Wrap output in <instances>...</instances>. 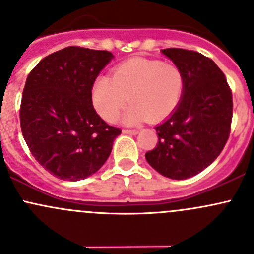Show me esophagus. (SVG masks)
<instances>
[{
  "label": "esophagus",
  "mask_w": 254,
  "mask_h": 254,
  "mask_svg": "<svg viewBox=\"0 0 254 254\" xmlns=\"http://www.w3.org/2000/svg\"><path fill=\"white\" fill-rule=\"evenodd\" d=\"M123 132L127 135H137L139 134V131H137V130H123Z\"/></svg>",
  "instance_id": "1"
}]
</instances>
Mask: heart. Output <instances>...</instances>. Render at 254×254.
<instances>
[{"mask_svg": "<svg viewBox=\"0 0 254 254\" xmlns=\"http://www.w3.org/2000/svg\"><path fill=\"white\" fill-rule=\"evenodd\" d=\"M184 91V75L175 64L136 58L114 68L113 78L99 76L92 89L96 111L107 122H114L129 101L131 106L123 122L136 125L146 118L160 120L178 106Z\"/></svg>", "mask_w": 254, "mask_h": 254, "instance_id": "b5f03b06", "label": "heart"}]
</instances>
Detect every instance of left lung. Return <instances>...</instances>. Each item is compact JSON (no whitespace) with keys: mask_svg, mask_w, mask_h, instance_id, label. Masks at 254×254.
<instances>
[{"mask_svg":"<svg viewBox=\"0 0 254 254\" xmlns=\"http://www.w3.org/2000/svg\"><path fill=\"white\" fill-rule=\"evenodd\" d=\"M184 75L177 108L155 127L157 146L146 161L160 175L187 179L211 165L224 148L232 119V93L225 75L211 59L186 49H163Z\"/></svg>","mask_w":254,"mask_h":254,"instance_id":"obj_1","label":"left lung"}]
</instances>
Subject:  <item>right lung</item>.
<instances>
[{
	"mask_svg": "<svg viewBox=\"0 0 254 254\" xmlns=\"http://www.w3.org/2000/svg\"><path fill=\"white\" fill-rule=\"evenodd\" d=\"M113 58L106 50L67 47L39 61L25 81L19 112L23 137L35 160L63 181L96 173L122 132L92 104L94 81Z\"/></svg>",
	"mask_w": 254,
	"mask_h": 254,
	"instance_id": "1",
	"label": "right lung"
}]
</instances>
